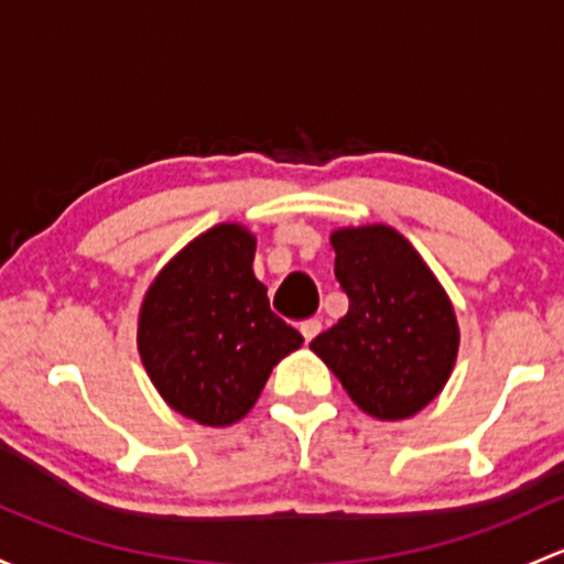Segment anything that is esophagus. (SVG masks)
I'll use <instances>...</instances> for the list:
<instances>
[{
  "label": "esophagus",
  "mask_w": 564,
  "mask_h": 564,
  "mask_svg": "<svg viewBox=\"0 0 564 564\" xmlns=\"http://www.w3.org/2000/svg\"><path fill=\"white\" fill-rule=\"evenodd\" d=\"M300 332H302V337H305V343H311L313 337H316L318 332H322V322H305L300 327Z\"/></svg>",
  "instance_id": "obj_1"
}]
</instances>
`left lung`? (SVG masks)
Listing matches in <instances>:
<instances>
[{"label":"left lung","mask_w":564,"mask_h":564,"mask_svg":"<svg viewBox=\"0 0 564 564\" xmlns=\"http://www.w3.org/2000/svg\"><path fill=\"white\" fill-rule=\"evenodd\" d=\"M348 313L311 343L359 411L416 416L441 394L459 354V324L422 253L387 224L329 235Z\"/></svg>","instance_id":"8db88e82"}]
</instances>
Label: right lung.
Here are the masks:
<instances>
[{
	"mask_svg": "<svg viewBox=\"0 0 564 564\" xmlns=\"http://www.w3.org/2000/svg\"><path fill=\"white\" fill-rule=\"evenodd\" d=\"M253 253L251 229L216 224L183 246L142 297V367L162 400L197 424L240 422L272 367L302 346L300 332L270 311Z\"/></svg>",
	"mask_w": 564,
	"mask_h": 564,
	"instance_id": "right-lung-1",
	"label": "right lung"
}]
</instances>
